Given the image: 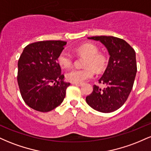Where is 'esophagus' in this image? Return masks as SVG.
I'll return each mask as SVG.
<instances>
[{
    "label": "esophagus",
    "instance_id": "1",
    "mask_svg": "<svg viewBox=\"0 0 151 151\" xmlns=\"http://www.w3.org/2000/svg\"><path fill=\"white\" fill-rule=\"evenodd\" d=\"M72 84H74V85H76V86H81L82 85V83H72Z\"/></svg>",
    "mask_w": 151,
    "mask_h": 151
}]
</instances>
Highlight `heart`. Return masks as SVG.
<instances>
[{"mask_svg":"<svg viewBox=\"0 0 151 151\" xmlns=\"http://www.w3.org/2000/svg\"><path fill=\"white\" fill-rule=\"evenodd\" d=\"M80 55L86 56L82 69H72L65 74L66 79L72 83H82L91 79L95 74V70L101 72L106 65V58L103 54L99 53L98 47L91 42L81 45L75 49ZM58 61L62 68H68L73 63V56L68 50H62L59 55Z\"/></svg>","mask_w":151,"mask_h":151,"instance_id":"1","label":"heart"}]
</instances>
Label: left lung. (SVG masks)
<instances>
[{"label":"left lung","mask_w":151,"mask_h":151,"mask_svg":"<svg viewBox=\"0 0 151 151\" xmlns=\"http://www.w3.org/2000/svg\"><path fill=\"white\" fill-rule=\"evenodd\" d=\"M100 41L108 50L110 58L99 83L106 84L101 89L93 85V91L86 97L91 108L102 113H111L124 105L132 90L137 72L136 52L129 43L113 36L88 37Z\"/></svg>","instance_id":"obj_1"}]
</instances>
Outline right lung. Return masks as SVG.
I'll return each instance as SVG.
<instances>
[{"label":"right lung","mask_w":151,"mask_h":151,"mask_svg":"<svg viewBox=\"0 0 151 151\" xmlns=\"http://www.w3.org/2000/svg\"><path fill=\"white\" fill-rule=\"evenodd\" d=\"M67 42L40 41L24 48L18 62V83L25 104L48 112L62 104L70 83L64 81L58 58Z\"/></svg>","instance_id":"add662e5"}]
</instances>
